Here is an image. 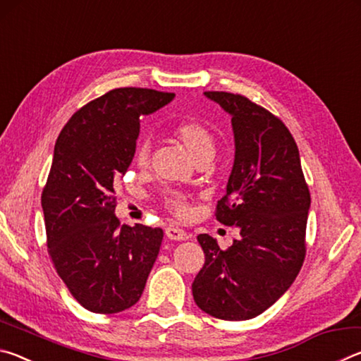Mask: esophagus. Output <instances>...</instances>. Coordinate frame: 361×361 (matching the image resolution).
<instances>
[{
  "label": "esophagus",
  "instance_id": "esophagus-1",
  "mask_svg": "<svg viewBox=\"0 0 361 361\" xmlns=\"http://www.w3.org/2000/svg\"><path fill=\"white\" fill-rule=\"evenodd\" d=\"M166 235L170 240H188L189 237H191L186 231L175 228V226H169V228L166 229Z\"/></svg>",
  "mask_w": 361,
  "mask_h": 361
}]
</instances>
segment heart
Wrapping results in <instances>:
<instances>
[{
    "label": "heart",
    "instance_id": "heart-1",
    "mask_svg": "<svg viewBox=\"0 0 361 361\" xmlns=\"http://www.w3.org/2000/svg\"><path fill=\"white\" fill-rule=\"evenodd\" d=\"M172 135L175 140L185 146L189 154L194 157L195 162L209 161L215 152V137L212 130L204 122L197 119H183L176 122L172 129ZM149 161V145L143 142L138 143L135 151H133V162L138 167H146ZM167 209L173 213L175 216L185 218L189 215V204L185 195L181 194H169L164 199Z\"/></svg>",
    "mask_w": 361,
    "mask_h": 361
}]
</instances>
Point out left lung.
<instances>
[{"mask_svg":"<svg viewBox=\"0 0 361 361\" xmlns=\"http://www.w3.org/2000/svg\"><path fill=\"white\" fill-rule=\"evenodd\" d=\"M204 94L232 116L234 166L215 216L237 226L240 237L221 250L209 234L197 235L205 264L192 296L215 319L248 320L271 307L301 271L310 192L295 138L277 116L239 94Z\"/></svg>","mask_w":361,"mask_h":361,"instance_id":"obj_1","label":"left lung"}]
</instances>
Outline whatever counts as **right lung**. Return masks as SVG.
<instances>
[{
  "instance_id": "obj_1",
  "label": "right lung",
  "mask_w": 361,
  "mask_h": 361,
  "mask_svg": "<svg viewBox=\"0 0 361 361\" xmlns=\"http://www.w3.org/2000/svg\"><path fill=\"white\" fill-rule=\"evenodd\" d=\"M175 94L113 89L71 116L42 189L47 250L73 298L95 314L132 307L161 248V228L121 226L116 188L137 148L140 118Z\"/></svg>"
}]
</instances>
